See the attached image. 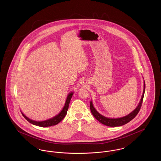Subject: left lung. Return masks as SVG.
Segmentation results:
<instances>
[{
    "mask_svg": "<svg viewBox=\"0 0 161 161\" xmlns=\"http://www.w3.org/2000/svg\"><path fill=\"white\" fill-rule=\"evenodd\" d=\"M144 91L143 93L141 99V101L138 105L137 108L133 111L132 112L131 114H130L129 115L122 117V118H108L107 117H105L102 115H100V114H98L96 110L94 108L93 105H92V101L91 102V104H90V108H91V111L92 112L93 116L101 123L108 126H112V127H115V126H122L124 125L126 123H128V122H130V121H131L134 118H135V116L138 115L141 107L142 106V101H143V98H144V91H145V82H144Z\"/></svg>",
    "mask_w": 161,
    "mask_h": 161,
    "instance_id": "8db88e82",
    "label": "left lung"
}]
</instances>
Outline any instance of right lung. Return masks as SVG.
I'll list each match as a JSON object with an SVG mask.
<instances>
[{"label": "right lung", "instance_id": "add662e5", "mask_svg": "<svg viewBox=\"0 0 161 161\" xmlns=\"http://www.w3.org/2000/svg\"><path fill=\"white\" fill-rule=\"evenodd\" d=\"M72 95H73V92H71V93H69L68 96V98L66 99L65 105H64V108H63L62 111L58 115H56V116L53 117L51 119H47V120H46V121H34V120L29 119L25 115H23V114H22L23 115V117L28 122H30V123H31L33 125L38 126L47 127V126H51L56 125L58 124L61 121H62L63 119V118L65 117L66 115L67 114V112H68V108H69V103H70V99L72 98Z\"/></svg>", "mask_w": 161, "mask_h": 161}]
</instances>
